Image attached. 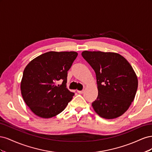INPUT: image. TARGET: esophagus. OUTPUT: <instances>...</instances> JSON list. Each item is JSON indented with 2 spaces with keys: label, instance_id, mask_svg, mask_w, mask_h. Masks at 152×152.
<instances>
[{
  "label": "esophagus",
  "instance_id": "obj_1",
  "mask_svg": "<svg viewBox=\"0 0 152 152\" xmlns=\"http://www.w3.org/2000/svg\"><path fill=\"white\" fill-rule=\"evenodd\" d=\"M77 93H79V94H82V93H84V90H82V91H77Z\"/></svg>",
  "mask_w": 152,
  "mask_h": 152
}]
</instances>
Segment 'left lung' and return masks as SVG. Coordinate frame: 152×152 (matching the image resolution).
Masks as SVG:
<instances>
[{"mask_svg": "<svg viewBox=\"0 0 152 152\" xmlns=\"http://www.w3.org/2000/svg\"><path fill=\"white\" fill-rule=\"evenodd\" d=\"M82 56L96 73L98 95L92 103L95 112L106 119L121 116L134 101L138 85L132 66L116 53L84 50Z\"/></svg>", "mask_w": 152, "mask_h": 152, "instance_id": "obj_1", "label": "left lung"}]
</instances>
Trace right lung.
Segmentation results:
<instances>
[{"label":"right lung","mask_w":152,"mask_h":152,"mask_svg":"<svg viewBox=\"0 0 152 152\" xmlns=\"http://www.w3.org/2000/svg\"><path fill=\"white\" fill-rule=\"evenodd\" d=\"M78 55L75 51L44 53L23 71L20 88L24 102L36 115L49 118L63 112L74 93L66 86L67 72ZM58 81H63L61 85Z\"/></svg>","instance_id":"add662e5"}]
</instances>
